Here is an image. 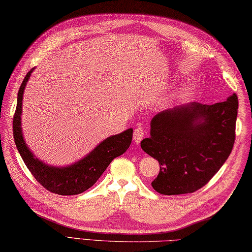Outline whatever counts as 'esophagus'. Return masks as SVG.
<instances>
[{"mask_svg": "<svg viewBox=\"0 0 252 252\" xmlns=\"http://www.w3.org/2000/svg\"><path fill=\"white\" fill-rule=\"evenodd\" d=\"M144 135H145V132H144L142 127H136L134 132H133V140H134L136 144H140L141 141L143 140Z\"/></svg>", "mask_w": 252, "mask_h": 252, "instance_id": "1", "label": "esophagus"}]
</instances>
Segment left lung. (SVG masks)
Wrapping results in <instances>:
<instances>
[{
    "label": "left lung",
    "mask_w": 252,
    "mask_h": 252,
    "mask_svg": "<svg viewBox=\"0 0 252 252\" xmlns=\"http://www.w3.org/2000/svg\"><path fill=\"white\" fill-rule=\"evenodd\" d=\"M237 109L234 93L222 103H191L155 116L151 136L141 142L160 164L153 189L161 195H182L205 186L232 153Z\"/></svg>",
    "instance_id": "1"
}]
</instances>
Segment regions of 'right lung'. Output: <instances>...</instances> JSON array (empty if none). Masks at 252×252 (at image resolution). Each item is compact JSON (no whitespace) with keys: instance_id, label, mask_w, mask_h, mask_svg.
<instances>
[{"instance_id":"add662e5","label":"right lung","mask_w":252,"mask_h":252,"mask_svg":"<svg viewBox=\"0 0 252 252\" xmlns=\"http://www.w3.org/2000/svg\"><path fill=\"white\" fill-rule=\"evenodd\" d=\"M33 70L34 68H32L26 74L18 91L17 107L13 119V133L16 147L27 168L44 189L54 194L63 196L81 194L96 183L112 160L126 152L132 142L133 130L127 129L120 134L106 138L88 156L68 167H52L42 162L30 152L21 132L24 91Z\"/></svg>"}]
</instances>
